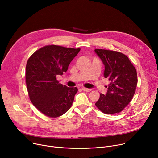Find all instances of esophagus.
<instances>
[{
	"mask_svg": "<svg viewBox=\"0 0 158 158\" xmlns=\"http://www.w3.org/2000/svg\"><path fill=\"white\" fill-rule=\"evenodd\" d=\"M82 89H83V91H85V92H90L92 90V89H90V88H86L85 87L82 88Z\"/></svg>",
	"mask_w": 158,
	"mask_h": 158,
	"instance_id": "obj_1",
	"label": "esophagus"
}]
</instances>
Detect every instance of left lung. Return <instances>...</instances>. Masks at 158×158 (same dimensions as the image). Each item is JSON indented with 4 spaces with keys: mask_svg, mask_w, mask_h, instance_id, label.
Listing matches in <instances>:
<instances>
[{
    "mask_svg": "<svg viewBox=\"0 0 158 158\" xmlns=\"http://www.w3.org/2000/svg\"><path fill=\"white\" fill-rule=\"evenodd\" d=\"M105 66L104 77L110 82L106 95L100 94L95 106L106 114L121 112L132 99L138 79L135 67L122 53L95 50Z\"/></svg>",
    "mask_w": 158,
    "mask_h": 158,
    "instance_id": "left-lung-1",
    "label": "left lung"
}]
</instances>
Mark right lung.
Masks as SVG:
<instances>
[{"label": "right lung", "mask_w": 158, "mask_h": 158, "mask_svg": "<svg viewBox=\"0 0 158 158\" xmlns=\"http://www.w3.org/2000/svg\"><path fill=\"white\" fill-rule=\"evenodd\" d=\"M80 48L48 45L34 52L28 60L26 82L30 99L40 112L57 118L69 110L78 91L60 84L56 77L68 70Z\"/></svg>", "instance_id": "obj_1"}]
</instances>
